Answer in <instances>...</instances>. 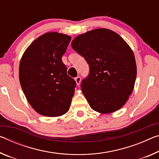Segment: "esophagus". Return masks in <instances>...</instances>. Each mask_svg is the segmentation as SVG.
I'll use <instances>...</instances> for the list:
<instances>
[{
    "label": "esophagus",
    "mask_w": 159,
    "mask_h": 159,
    "mask_svg": "<svg viewBox=\"0 0 159 159\" xmlns=\"http://www.w3.org/2000/svg\"><path fill=\"white\" fill-rule=\"evenodd\" d=\"M75 82H76V84L78 85H79L80 84V80H81V79H80V76H77L76 78L75 79Z\"/></svg>",
    "instance_id": "obj_1"
}]
</instances>
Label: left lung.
Returning a JSON list of instances; mask_svg holds the SVG:
<instances>
[{
    "instance_id": "1",
    "label": "left lung",
    "mask_w": 159,
    "mask_h": 159,
    "mask_svg": "<svg viewBox=\"0 0 159 159\" xmlns=\"http://www.w3.org/2000/svg\"><path fill=\"white\" fill-rule=\"evenodd\" d=\"M71 47L89 65V74L80 87L90 107L100 113L120 109L132 94L137 77L129 45L116 32L101 28L79 35Z\"/></svg>"
}]
</instances>
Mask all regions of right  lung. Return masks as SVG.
<instances>
[{
	"mask_svg": "<svg viewBox=\"0 0 159 159\" xmlns=\"http://www.w3.org/2000/svg\"><path fill=\"white\" fill-rule=\"evenodd\" d=\"M70 37L48 32L35 39L25 52L19 68L22 89L40 115L58 117L69 111L76 83L67 75L61 57Z\"/></svg>",
	"mask_w": 159,
	"mask_h": 159,
	"instance_id": "right-lung-1",
	"label": "right lung"
}]
</instances>
